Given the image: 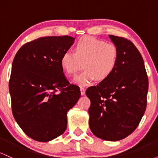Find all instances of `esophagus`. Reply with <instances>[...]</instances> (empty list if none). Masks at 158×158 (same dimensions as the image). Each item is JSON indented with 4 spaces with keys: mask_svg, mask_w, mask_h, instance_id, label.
<instances>
[{
    "mask_svg": "<svg viewBox=\"0 0 158 158\" xmlns=\"http://www.w3.org/2000/svg\"><path fill=\"white\" fill-rule=\"evenodd\" d=\"M80 90H81V95H84V94H85V89L84 88H80Z\"/></svg>",
    "mask_w": 158,
    "mask_h": 158,
    "instance_id": "esophagus-1",
    "label": "esophagus"
}]
</instances>
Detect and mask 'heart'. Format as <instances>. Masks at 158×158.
I'll return each instance as SVG.
<instances>
[{
  "instance_id": "1",
  "label": "heart",
  "mask_w": 158,
  "mask_h": 158,
  "mask_svg": "<svg viewBox=\"0 0 158 158\" xmlns=\"http://www.w3.org/2000/svg\"><path fill=\"white\" fill-rule=\"evenodd\" d=\"M119 61L117 46L90 36L81 37L74 46V52L66 51L61 57V67L68 76L75 75L84 64L85 70L74 82L88 85L97 79L106 80L113 74Z\"/></svg>"
}]
</instances>
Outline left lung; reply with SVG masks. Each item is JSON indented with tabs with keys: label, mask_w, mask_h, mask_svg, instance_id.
Segmentation results:
<instances>
[{
	"label": "left lung",
	"mask_w": 158,
	"mask_h": 158,
	"mask_svg": "<svg viewBox=\"0 0 158 158\" xmlns=\"http://www.w3.org/2000/svg\"><path fill=\"white\" fill-rule=\"evenodd\" d=\"M119 50L117 68L86 90L92 133L108 141L124 139L138 126L147 106L148 79L140 52L130 40L110 35Z\"/></svg>",
	"instance_id": "1"
}]
</instances>
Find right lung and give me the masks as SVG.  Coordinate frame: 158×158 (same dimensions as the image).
I'll list each match as a JSON object with an SVG mask.
<instances>
[{
  "mask_svg": "<svg viewBox=\"0 0 158 158\" xmlns=\"http://www.w3.org/2000/svg\"><path fill=\"white\" fill-rule=\"evenodd\" d=\"M73 41L68 35L39 38L23 44L13 59L9 81L12 114L35 140L62 135L67 112L80 98V88L65 78L60 63Z\"/></svg>",
  "mask_w": 158,
  "mask_h": 158,
  "instance_id": "1",
  "label": "right lung"
}]
</instances>
